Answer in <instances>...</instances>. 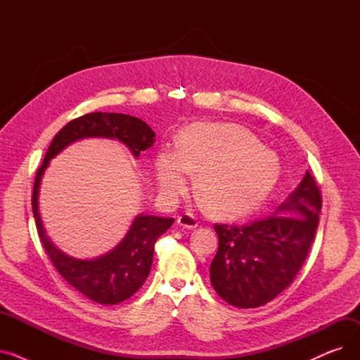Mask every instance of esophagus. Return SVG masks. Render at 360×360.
I'll return each mask as SVG.
<instances>
[{
  "instance_id": "esophagus-1",
  "label": "esophagus",
  "mask_w": 360,
  "mask_h": 360,
  "mask_svg": "<svg viewBox=\"0 0 360 360\" xmlns=\"http://www.w3.org/2000/svg\"><path fill=\"white\" fill-rule=\"evenodd\" d=\"M178 224L182 226V228H185V229H195L198 226V221H197V217L194 214L185 213V214L178 217Z\"/></svg>"
}]
</instances>
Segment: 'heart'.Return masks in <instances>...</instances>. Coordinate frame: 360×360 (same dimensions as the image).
Here are the masks:
<instances>
[{
	"label": "heart",
	"mask_w": 360,
	"mask_h": 360,
	"mask_svg": "<svg viewBox=\"0 0 360 360\" xmlns=\"http://www.w3.org/2000/svg\"><path fill=\"white\" fill-rule=\"evenodd\" d=\"M158 185L178 198L198 174V194L216 217L248 214L267 198L280 176V160L250 131L236 125L186 128L176 147H163L155 160Z\"/></svg>",
	"instance_id": "b5f03b06"
}]
</instances>
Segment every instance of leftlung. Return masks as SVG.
I'll return each mask as SVG.
<instances>
[{"label": "left lung", "mask_w": 360, "mask_h": 360, "mask_svg": "<svg viewBox=\"0 0 360 360\" xmlns=\"http://www.w3.org/2000/svg\"><path fill=\"white\" fill-rule=\"evenodd\" d=\"M323 195L307 172L273 216L250 224L216 223L219 250L212 286L238 308H258L285 290L305 262L318 228Z\"/></svg>", "instance_id": "8db88e82"}]
</instances>
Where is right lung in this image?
I'll return each mask as SVG.
<instances>
[{"label": "right lung", "mask_w": 360, "mask_h": 360, "mask_svg": "<svg viewBox=\"0 0 360 360\" xmlns=\"http://www.w3.org/2000/svg\"><path fill=\"white\" fill-rule=\"evenodd\" d=\"M84 137H106L122 141L136 158L155 143V132L144 121L125 113L91 112L70 121L53 137L46 156L37 169L33 185L32 209L37 233L56 269L70 285L89 299L102 305H117L134 295L146 281L153 262L155 243L174 223V219L139 216L118 247L96 259H75L48 239L37 210L41 178L49 160L75 140Z\"/></svg>", "instance_id": "add662e5"}]
</instances>
